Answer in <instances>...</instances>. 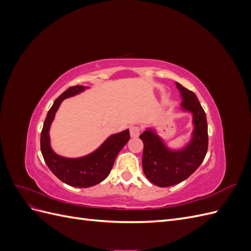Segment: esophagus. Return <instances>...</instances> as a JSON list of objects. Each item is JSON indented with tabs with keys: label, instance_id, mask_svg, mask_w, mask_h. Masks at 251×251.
Listing matches in <instances>:
<instances>
[{
	"label": "esophagus",
	"instance_id": "34e87169",
	"mask_svg": "<svg viewBox=\"0 0 251 251\" xmlns=\"http://www.w3.org/2000/svg\"><path fill=\"white\" fill-rule=\"evenodd\" d=\"M141 128L138 126H130V134L131 137H138L140 134Z\"/></svg>",
	"mask_w": 251,
	"mask_h": 251
}]
</instances>
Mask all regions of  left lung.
<instances>
[{"label": "left lung", "instance_id": "left-lung-1", "mask_svg": "<svg viewBox=\"0 0 251 251\" xmlns=\"http://www.w3.org/2000/svg\"><path fill=\"white\" fill-rule=\"evenodd\" d=\"M176 85L183 100L182 109L193 114L195 127L191 141L183 149L173 151L151 128L139 136L143 142V173L151 183L160 187L176 185L187 179L199 168L208 148L207 120L199 100L179 82Z\"/></svg>", "mask_w": 251, "mask_h": 251}]
</instances>
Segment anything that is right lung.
<instances>
[{"label": "right lung", "mask_w": 251, "mask_h": 251, "mask_svg": "<svg viewBox=\"0 0 251 251\" xmlns=\"http://www.w3.org/2000/svg\"><path fill=\"white\" fill-rule=\"evenodd\" d=\"M85 89H88V87H70L58 96L47 114L41 133V151L45 162L60 181L74 187H90L107 178L115 162L116 156L130 139L128 130L111 135L93 153L80 158L62 157L52 151L49 128L59 104L65 98L76 95Z\"/></svg>", "instance_id": "right-lung-1"}]
</instances>
